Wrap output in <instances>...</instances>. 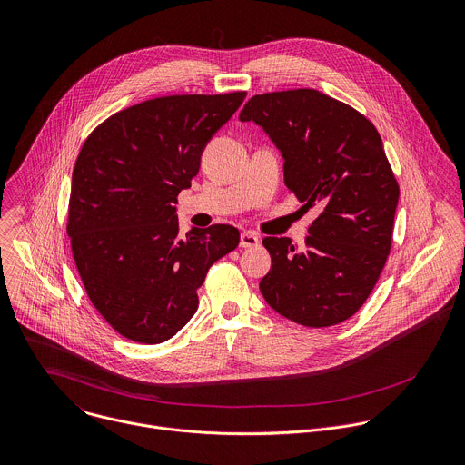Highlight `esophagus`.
<instances>
[{
  "label": "esophagus",
  "mask_w": 465,
  "mask_h": 465,
  "mask_svg": "<svg viewBox=\"0 0 465 465\" xmlns=\"http://www.w3.org/2000/svg\"><path fill=\"white\" fill-rule=\"evenodd\" d=\"M259 235L257 233H253V232H242L241 233V248H253V246H257L259 244Z\"/></svg>",
  "instance_id": "34e87169"
}]
</instances>
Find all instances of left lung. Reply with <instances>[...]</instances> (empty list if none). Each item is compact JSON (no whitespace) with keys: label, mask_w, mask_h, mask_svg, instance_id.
<instances>
[{"label":"left lung","mask_w":465,"mask_h":465,"mask_svg":"<svg viewBox=\"0 0 465 465\" xmlns=\"http://www.w3.org/2000/svg\"><path fill=\"white\" fill-rule=\"evenodd\" d=\"M257 124L284 161V184L320 215L302 250L264 237L272 268L259 290L273 311L302 327H332L372 292L392 242L400 188L376 127L316 89L255 94L239 114Z\"/></svg>","instance_id":"obj_1"}]
</instances>
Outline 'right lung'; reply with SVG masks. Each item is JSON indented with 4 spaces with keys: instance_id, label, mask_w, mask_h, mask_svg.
Instances as JSON below:
<instances>
[{
    "instance_id": "right-lung-1",
    "label": "right lung",
    "mask_w": 465,
    "mask_h": 465,
    "mask_svg": "<svg viewBox=\"0 0 465 465\" xmlns=\"http://www.w3.org/2000/svg\"><path fill=\"white\" fill-rule=\"evenodd\" d=\"M246 93L177 94L100 124L78 154L67 233L85 292L124 338L157 345L197 312L210 266L239 244L230 224L179 235L177 195Z\"/></svg>"
}]
</instances>
